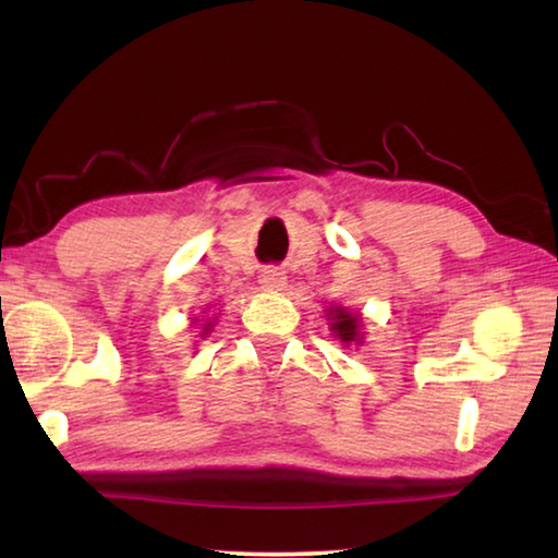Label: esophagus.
Instances as JSON below:
<instances>
[{
  "mask_svg": "<svg viewBox=\"0 0 558 558\" xmlns=\"http://www.w3.org/2000/svg\"><path fill=\"white\" fill-rule=\"evenodd\" d=\"M258 280H260V286L266 288V290H280L282 286H286V276H282L280 268H276V266L263 268Z\"/></svg>",
  "mask_w": 558,
  "mask_h": 558,
  "instance_id": "34e87169",
  "label": "esophagus"
}]
</instances>
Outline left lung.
I'll use <instances>...</instances> for the list:
<instances>
[{
    "instance_id": "8db88e82",
    "label": "left lung",
    "mask_w": 558,
    "mask_h": 558,
    "mask_svg": "<svg viewBox=\"0 0 558 558\" xmlns=\"http://www.w3.org/2000/svg\"><path fill=\"white\" fill-rule=\"evenodd\" d=\"M335 313V323H332V329H335V335L342 339V342H356L359 339V319L356 317H352V315H347L342 307H337V310H332ZM329 313V315H332Z\"/></svg>"
}]
</instances>
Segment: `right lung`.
Segmentation results:
<instances>
[{
  "label": "right lung",
  "mask_w": 558,
  "mask_h": 558,
  "mask_svg": "<svg viewBox=\"0 0 558 558\" xmlns=\"http://www.w3.org/2000/svg\"><path fill=\"white\" fill-rule=\"evenodd\" d=\"M206 327H209V325H206ZM206 332H209V329H206ZM206 332H204V335H206Z\"/></svg>",
  "instance_id": "obj_1"
}]
</instances>
